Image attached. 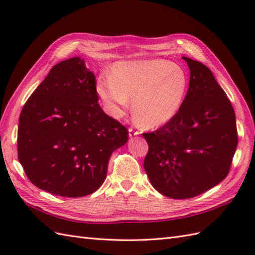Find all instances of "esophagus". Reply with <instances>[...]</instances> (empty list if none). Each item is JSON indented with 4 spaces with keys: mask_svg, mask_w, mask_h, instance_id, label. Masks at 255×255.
I'll use <instances>...</instances> for the list:
<instances>
[{
    "mask_svg": "<svg viewBox=\"0 0 255 255\" xmlns=\"http://www.w3.org/2000/svg\"><path fill=\"white\" fill-rule=\"evenodd\" d=\"M128 132H129V137H130V138H132L134 136H138V134H139V132L136 131V130H133V129H129Z\"/></svg>",
    "mask_w": 255,
    "mask_h": 255,
    "instance_id": "esophagus-1",
    "label": "esophagus"
}]
</instances>
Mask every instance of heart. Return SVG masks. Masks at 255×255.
<instances>
[{
  "mask_svg": "<svg viewBox=\"0 0 255 255\" xmlns=\"http://www.w3.org/2000/svg\"><path fill=\"white\" fill-rule=\"evenodd\" d=\"M187 89L185 70L164 59L116 62L111 78L100 77L96 82V94L112 117H121L133 99V114L147 128L170 123L180 112Z\"/></svg>",
  "mask_w": 255,
  "mask_h": 255,
  "instance_id": "b5f03b06",
  "label": "heart"
}]
</instances>
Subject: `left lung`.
<instances>
[{
	"label": "left lung",
	"instance_id": "8db88e82",
	"mask_svg": "<svg viewBox=\"0 0 255 255\" xmlns=\"http://www.w3.org/2000/svg\"><path fill=\"white\" fill-rule=\"evenodd\" d=\"M183 59L191 77L180 112L158 130L143 133L151 185L174 199L195 197L225 180L238 144L236 114L225 91L205 64Z\"/></svg>",
	"mask_w": 255,
	"mask_h": 255
}]
</instances>
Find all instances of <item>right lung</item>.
<instances>
[{
  "instance_id": "right-lung-1",
  "label": "right lung",
  "mask_w": 255,
  "mask_h": 255,
  "mask_svg": "<svg viewBox=\"0 0 255 255\" xmlns=\"http://www.w3.org/2000/svg\"><path fill=\"white\" fill-rule=\"evenodd\" d=\"M127 141V128L103 112L95 75L80 57L52 67L19 116V163L35 186L58 196L99 189L112 153Z\"/></svg>"
}]
</instances>
